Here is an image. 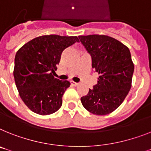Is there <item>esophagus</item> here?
<instances>
[{
	"instance_id": "34e87169",
	"label": "esophagus",
	"mask_w": 151,
	"mask_h": 151,
	"mask_svg": "<svg viewBox=\"0 0 151 151\" xmlns=\"http://www.w3.org/2000/svg\"><path fill=\"white\" fill-rule=\"evenodd\" d=\"M71 84L73 85V86H77L78 85V83H76V82H73V81H72V82H71Z\"/></svg>"
}]
</instances>
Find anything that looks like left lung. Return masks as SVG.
<instances>
[{
    "mask_svg": "<svg viewBox=\"0 0 151 151\" xmlns=\"http://www.w3.org/2000/svg\"><path fill=\"white\" fill-rule=\"evenodd\" d=\"M92 57V67L99 75L97 84L81 97L85 109L96 115H106L121 105L131 88L134 65L129 48L103 35L78 36Z\"/></svg>",
    "mask_w": 151,
    "mask_h": 151,
    "instance_id": "obj_1",
    "label": "left lung"
}]
</instances>
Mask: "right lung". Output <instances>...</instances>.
Here are the masks:
<instances>
[{
    "label": "right lung",
    "mask_w": 151,
    "mask_h": 151,
    "mask_svg": "<svg viewBox=\"0 0 151 151\" xmlns=\"http://www.w3.org/2000/svg\"><path fill=\"white\" fill-rule=\"evenodd\" d=\"M76 36L42 35L24 45L16 53L14 77L27 106L39 115L60 109L62 96L70 83L54 77L62 52L78 42Z\"/></svg>",
    "instance_id": "1"
}]
</instances>
